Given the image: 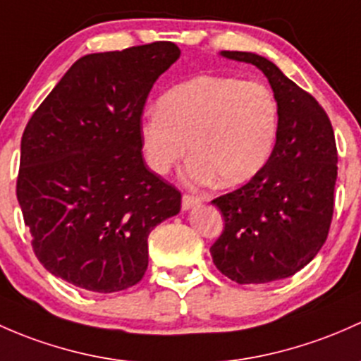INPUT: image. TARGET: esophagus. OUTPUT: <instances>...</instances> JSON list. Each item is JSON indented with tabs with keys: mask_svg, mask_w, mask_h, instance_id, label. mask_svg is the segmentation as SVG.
I'll return each mask as SVG.
<instances>
[{
	"mask_svg": "<svg viewBox=\"0 0 361 361\" xmlns=\"http://www.w3.org/2000/svg\"><path fill=\"white\" fill-rule=\"evenodd\" d=\"M198 203H200V200L192 198V196H189V195L182 196V210H191V208H195Z\"/></svg>",
	"mask_w": 361,
	"mask_h": 361,
	"instance_id": "esophagus-1",
	"label": "esophagus"
}]
</instances>
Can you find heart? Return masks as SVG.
I'll list each match as a JSON object with an SVG mask.
<instances>
[{
  "label": "heart",
  "instance_id": "b5f03b06",
  "mask_svg": "<svg viewBox=\"0 0 361 361\" xmlns=\"http://www.w3.org/2000/svg\"><path fill=\"white\" fill-rule=\"evenodd\" d=\"M276 132L278 104L266 85L214 74L165 92L139 128L149 169L163 176L189 151L185 180L195 185L252 179L273 153Z\"/></svg>",
  "mask_w": 361,
  "mask_h": 361
}]
</instances>
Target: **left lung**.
<instances>
[{
    "mask_svg": "<svg viewBox=\"0 0 361 361\" xmlns=\"http://www.w3.org/2000/svg\"><path fill=\"white\" fill-rule=\"evenodd\" d=\"M221 55L262 71L278 104V132L261 172L212 202L224 217V231L210 254L229 280L269 283L302 269L325 243L337 179L336 139L323 107L273 62L250 51Z\"/></svg>",
    "mask_w": 361,
    "mask_h": 361,
    "instance_id": "obj_1",
    "label": "left lung"
}]
</instances>
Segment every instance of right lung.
I'll list each match as a JSON object with an SVG mask.
<instances>
[{
	"label": "right lung",
	"mask_w": 361,
	"mask_h": 361,
	"mask_svg": "<svg viewBox=\"0 0 361 361\" xmlns=\"http://www.w3.org/2000/svg\"><path fill=\"white\" fill-rule=\"evenodd\" d=\"M179 57L170 42L85 55L29 120L17 200L55 276L99 293L142 280L147 236L179 214L180 192L149 172L139 128L154 81Z\"/></svg>",
	"instance_id": "right-lung-1"
}]
</instances>
